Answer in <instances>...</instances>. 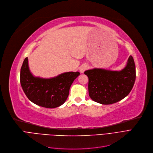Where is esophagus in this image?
I'll return each mask as SVG.
<instances>
[{
	"instance_id": "1",
	"label": "esophagus",
	"mask_w": 153,
	"mask_h": 153,
	"mask_svg": "<svg viewBox=\"0 0 153 153\" xmlns=\"http://www.w3.org/2000/svg\"><path fill=\"white\" fill-rule=\"evenodd\" d=\"M88 65H87L86 64H83V65H82V66L79 67V71H80L81 73H83L86 70L88 69Z\"/></svg>"
}]
</instances>
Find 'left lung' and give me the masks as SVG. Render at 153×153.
<instances>
[{
  "label": "left lung",
  "instance_id": "1",
  "mask_svg": "<svg viewBox=\"0 0 153 153\" xmlns=\"http://www.w3.org/2000/svg\"><path fill=\"white\" fill-rule=\"evenodd\" d=\"M84 74L88 77L90 97L102 105H110L123 100L131 91L136 79V68L130 55L126 67L121 71L94 68Z\"/></svg>",
  "mask_w": 153,
  "mask_h": 153
}]
</instances>
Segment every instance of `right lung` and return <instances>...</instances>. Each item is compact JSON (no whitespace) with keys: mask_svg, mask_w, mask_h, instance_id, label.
<instances>
[{"mask_svg":"<svg viewBox=\"0 0 153 153\" xmlns=\"http://www.w3.org/2000/svg\"><path fill=\"white\" fill-rule=\"evenodd\" d=\"M79 75L78 71H70L49 79L35 77L29 70L26 57L20 69V84L32 102L44 108H54L65 102L70 86Z\"/></svg>","mask_w":153,"mask_h":153,"instance_id":"1","label":"right lung"}]
</instances>
